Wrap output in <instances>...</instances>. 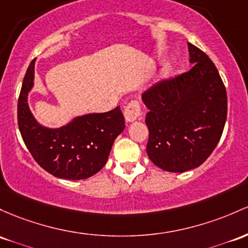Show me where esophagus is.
<instances>
[{
  "label": "esophagus",
  "instance_id": "1",
  "mask_svg": "<svg viewBox=\"0 0 248 248\" xmlns=\"http://www.w3.org/2000/svg\"><path fill=\"white\" fill-rule=\"evenodd\" d=\"M124 115L127 122H133L137 119L140 118L141 115L140 102H139L138 100H132V101L124 107Z\"/></svg>",
  "mask_w": 248,
  "mask_h": 248
}]
</instances>
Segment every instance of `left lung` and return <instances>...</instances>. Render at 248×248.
<instances>
[{
	"instance_id": "obj_1",
	"label": "left lung",
	"mask_w": 248,
	"mask_h": 248,
	"mask_svg": "<svg viewBox=\"0 0 248 248\" xmlns=\"http://www.w3.org/2000/svg\"><path fill=\"white\" fill-rule=\"evenodd\" d=\"M188 72L164 78L142 93L149 111L147 154L167 172L199 167L214 151L227 118V94L212 60L188 43Z\"/></svg>"
}]
</instances>
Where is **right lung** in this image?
I'll return each mask as SVG.
<instances>
[{
  "label": "right lung",
  "instance_id": "obj_1",
  "mask_svg": "<svg viewBox=\"0 0 248 248\" xmlns=\"http://www.w3.org/2000/svg\"><path fill=\"white\" fill-rule=\"evenodd\" d=\"M34 64L35 59L27 69L18 96L21 137L35 161L51 175L69 180L91 178L106 165L114 140L124 129L121 109L87 114L59 129L40 126L27 103L34 84Z\"/></svg>",
  "mask_w": 248,
  "mask_h": 248
}]
</instances>
